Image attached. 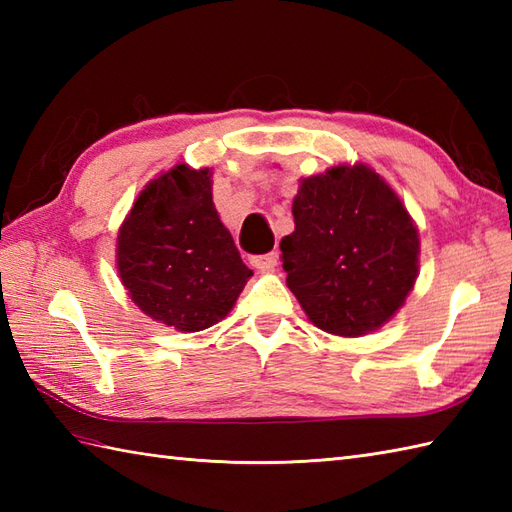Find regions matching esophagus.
Returning a JSON list of instances; mask_svg holds the SVG:
<instances>
[{
	"instance_id": "34e87169",
	"label": "esophagus",
	"mask_w": 512,
	"mask_h": 512,
	"mask_svg": "<svg viewBox=\"0 0 512 512\" xmlns=\"http://www.w3.org/2000/svg\"><path fill=\"white\" fill-rule=\"evenodd\" d=\"M250 264L259 270H270L279 264V253H266V255H259V257H250Z\"/></svg>"
}]
</instances>
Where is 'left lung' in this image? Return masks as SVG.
Masks as SVG:
<instances>
[{
    "instance_id": "obj_1",
    "label": "left lung",
    "mask_w": 512,
    "mask_h": 512,
    "mask_svg": "<svg viewBox=\"0 0 512 512\" xmlns=\"http://www.w3.org/2000/svg\"><path fill=\"white\" fill-rule=\"evenodd\" d=\"M295 231L281 239L286 284L319 330L356 339L405 306L420 268L418 226L363 162L299 180Z\"/></svg>"
}]
</instances>
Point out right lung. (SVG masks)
<instances>
[{"instance_id":"right-lung-1","label":"right lung","mask_w":512,"mask_h":512,"mask_svg":"<svg viewBox=\"0 0 512 512\" xmlns=\"http://www.w3.org/2000/svg\"><path fill=\"white\" fill-rule=\"evenodd\" d=\"M116 270L149 319L200 332L233 310L253 275L213 204V173L162 171L138 193L116 235Z\"/></svg>"}]
</instances>
